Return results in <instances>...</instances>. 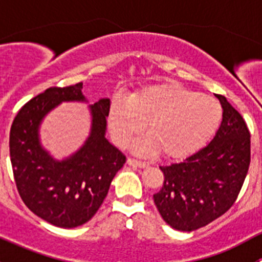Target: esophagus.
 <instances>
[{
  "mask_svg": "<svg viewBox=\"0 0 262 262\" xmlns=\"http://www.w3.org/2000/svg\"><path fill=\"white\" fill-rule=\"evenodd\" d=\"M126 162H128V165L133 166V167H146L147 166V163L144 162V161L137 160V158H133V157H129Z\"/></svg>",
  "mask_w": 262,
  "mask_h": 262,
  "instance_id": "1",
  "label": "esophagus"
}]
</instances>
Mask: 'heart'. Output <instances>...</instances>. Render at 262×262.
<instances>
[{"label": "heart", "mask_w": 262, "mask_h": 262, "mask_svg": "<svg viewBox=\"0 0 262 262\" xmlns=\"http://www.w3.org/2000/svg\"><path fill=\"white\" fill-rule=\"evenodd\" d=\"M222 120L219 102L178 83L149 86L132 95L129 102L113 101L109 126L116 143L125 144L143 130L148 139L138 147L157 148L167 157H182L204 146Z\"/></svg>", "instance_id": "obj_1"}]
</instances>
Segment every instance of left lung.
Masks as SVG:
<instances>
[{"label": "left lung", "mask_w": 262, "mask_h": 262, "mask_svg": "<svg viewBox=\"0 0 262 262\" xmlns=\"http://www.w3.org/2000/svg\"><path fill=\"white\" fill-rule=\"evenodd\" d=\"M223 119L213 141L182 162L160 166L165 180L153 200L163 221L191 232L223 215L237 200L251 161V134L222 95Z\"/></svg>", "instance_id": "obj_1"}]
</instances>
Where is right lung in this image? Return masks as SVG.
<instances>
[{
    "mask_svg": "<svg viewBox=\"0 0 262 262\" xmlns=\"http://www.w3.org/2000/svg\"><path fill=\"white\" fill-rule=\"evenodd\" d=\"M81 90L82 82L49 87L18 110L10 130V158L21 199L34 214L60 228L89 222L125 163V155L105 138L109 99L91 105V134L72 157L58 162L40 147L41 119L59 102L83 101Z\"/></svg>",
    "mask_w": 262,
    "mask_h": 262,
    "instance_id": "obj_1",
    "label": "right lung"
}]
</instances>
